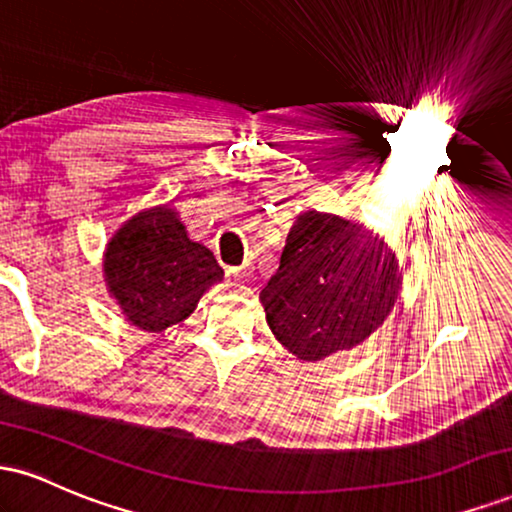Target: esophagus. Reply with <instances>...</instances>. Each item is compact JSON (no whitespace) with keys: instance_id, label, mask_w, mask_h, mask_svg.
I'll list each match as a JSON object with an SVG mask.
<instances>
[{"instance_id":"esophagus-1","label":"esophagus","mask_w":512,"mask_h":512,"mask_svg":"<svg viewBox=\"0 0 512 512\" xmlns=\"http://www.w3.org/2000/svg\"><path fill=\"white\" fill-rule=\"evenodd\" d=\"M228 274H231L233 279H238V276L245 274V269L243 267H233V269H228Z\"/></svg>"}]
</instances>
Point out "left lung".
I'll return each instance as SVG.
<instances>
[{"instance_id":"8db88e82","label":"left lung","mask_w":512,"mask_h":512,"mask_svg":"<svg viewBox=\"0 0 512 512\" xmlns=\"http://www.w3.org/2000/svg\"><path fill=\"white\" fill-rule=\"evenodd\" d=\"M402 281V264L380 233L308 209L296 216L260 303L276 342L317 363L366 342L395 308Z\"/></svg>"}]
</instances>
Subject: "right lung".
Returning a JSON list of instances; mask_svg holds the SVG:
<instances>
[{"mask_svg":"<svg viewBox=\"0 0 512 512\" xmlns=\"http://www.w3.org/2000/svg\"><path fill=\"white\" fill-rule=\"evenodd\" d=\"M103 279L129 325L158 334L195 313L223 269L207 245L190 238L178 209L158 204L113 233L103 252Z\"/></svg>","mask_w":512,"mask_h":512,"instance_id":"1","label":"right lung"}]
</instances>
